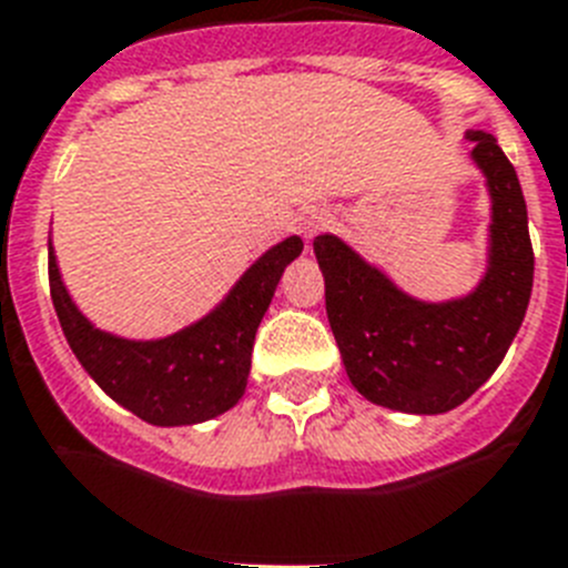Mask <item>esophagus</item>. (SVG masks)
Here are the masks:
<instances>
[{
  "instance_id": "esophagus-1",
  "label": "esophagus",
  "mask_w": 568,
  "mask_h": 568,
  "mask_svg": "<svg viewBox=\"0 0 568 568\" xmlns=\"http://www.w3.org/2000/svg\"><path fill=\"white\" fill-rule=\"evenodd\" d=\"M328 223H332V214H328L325 209H314L300 220V231H303L305 240H314V236H317Z\"/></svg>"
}]
</instances>
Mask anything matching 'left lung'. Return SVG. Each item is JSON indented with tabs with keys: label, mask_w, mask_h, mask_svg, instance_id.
Returning a JSON list of instances; mask_svg holds the SVG:
<instances>
[{
	"label": "left lung",
	"mask_w": 568,
	"mask_h": 568,
	"mask_svg": "<svg viewBox=\"0 0 568 568\" xmlns=\"http://www.w3.org/2000/svg\"><path fill=\"white\" fill-rule=\"evenodd\" d=\"M468 160L491 202L486 268L471 291L423 300L337 234L314 240L325 312L352 386L403 414H446L495 374L531 297L535 254L515 168L486 131H466Z\"/></svg>",
	"instance_id": "obj_1"
}]
</instances>
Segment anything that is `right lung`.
<instances>
[{
  "mask_svg": "<svg viewBox=\"0 0 568 568\" xmlns=\"http://www.w3.org/2000/svg\"><path fill=\"white\" fill-rule=\"evenodd\" d=\"M303 254L297 234L271 245L240 274L220 303L180 332L154 339L97 328L68 294L48 240V277L59 325L88 377L151 426H196L240 403L248 386L254 334L283 271Z\"/></svg>",
  "mask_w": 568,
  "mask_h": 568,
  "instance_id": "right-lung-1",
  "label": "right lung"
}]
</instances>
